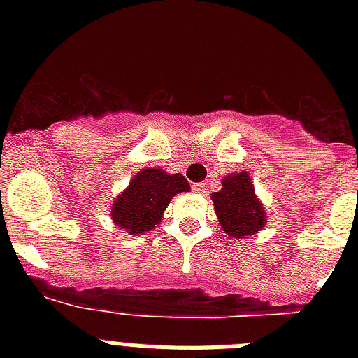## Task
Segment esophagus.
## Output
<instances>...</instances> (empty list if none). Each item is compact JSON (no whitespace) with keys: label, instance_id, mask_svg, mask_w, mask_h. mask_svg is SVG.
<instances>
[{"label":"esophagus","instance_id":"obj_1","mask_svg":"<svg viewBox=\"0 0 358 358\" xmlns=\"http://www.w3.org/2000/svg\"><path fill=\"white\" fill-rule=\"evenodd\" d=\"M192 189H194L195 194H206V185L204 182H195L194 186H192Z\"/></svg>","mask_w":358,"mask_h":358}]
</instances>
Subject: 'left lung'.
<instances>
[{"label":"left lung","mask_w":358,"mask_h":358,"mask_svg":"<svg viewBox=\"0 0 358 358\" xmlns=\"http://www.w3.org/2000/svg\"><path fill=\"white\" fill-rule=\"evenodd\" d=\"M215 213L224 233L235 238L255 235L267 222L265 208L256 197L251 176L248 172L224 177L222 188L211 194Z\"/></svg>","instance_id":"1"}]
</instances>
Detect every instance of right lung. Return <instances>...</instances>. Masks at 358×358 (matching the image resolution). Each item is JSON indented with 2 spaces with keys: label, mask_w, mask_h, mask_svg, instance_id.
Listing matches in <instances>:
<instances>
[{
  "label": "right lung",
  "mask_w": 358,
  "mask_h": 358,
  "mask_svg": "<svg viewBox=\"0 0 358 358\" xmlns=\"http://www.w3.org/2000/svg\"><path fill=\"white\" fill-rule=\"evenodd\" d=\"M189 192L182 173H166L161 169H143L110 208L113 222L132 235H143L163 220V213L173 197Z\"/></svg>",
  "instance_id": "1"
}]
</instances>
